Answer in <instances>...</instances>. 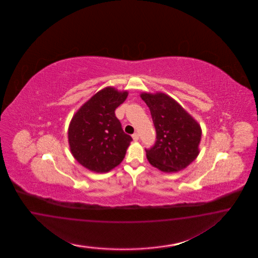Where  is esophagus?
Returning a JSON list of instances; mask_svg holds the SVG:
<instances>
[{"instance_id":"1","label":"esophagus","mask_w":258,"mask_h":258,"mask_svg":"<svg viewBox=\"0 0 258 258\" xmlns=\"http://www.w3.org/2000/svg\"><path fill=\"white\" fill-rule=\"evenodd\" d=\"M133 141H135V142H137V141L139 140V134H138V133H134V134H133Z\"/></svg>"}]
</instances>
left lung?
Here are the masks:
<instances>
[{
    "label": "left lung",
    "instance_id": "1",
    "mask_svg": "<svg viewBox=\"0 0 258 258\" xmlns=\"http://www.w3.org/2000/svg\"><path fill=\"white\" fill-rule=\"evenodd\" d=\"M157 133L152 149H147L149 164L164 173L187 167L200 154L202 127L186 109L164 93L143 92Z\"/></svg>",
    "mask_w": 258,
    "mask_h": 258
}]
</instances>
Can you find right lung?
<instances>
[{
  "mask_svg": "<svg viewBox=\"0 0 258 258\" xmlns=\"http://www.w3.org/2000/svg\"><path fill=\"white\" fill-rule=\"evenodd\" d=\"M127 91L108 86L76 111L68 127L71 153L90 171L106 173L121 164L133 138L122 130L114 110Z\"/></svg>",
  "mask_w": 258,
  "mask_h": 258,
  "instance_id": "add662e5",
  "label": "right lung"
}]
</instances>
